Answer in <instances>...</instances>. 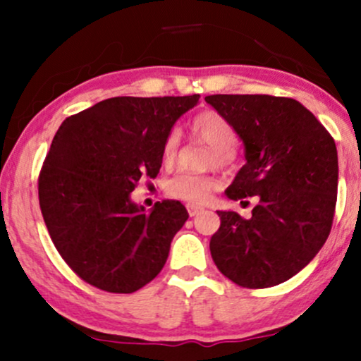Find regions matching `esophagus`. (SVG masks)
<instances>
[{"mask_svg": "<svg viewBox=\"0 0 361 361\" xmlns=\"http://www.w3.org/2000/svg\"><path fill=\"white\" fill-rule=\"evenodd\" d=\"M186 210H188V215H190V217H195V215H197L198 212H200L202 207H200V205H193V204H190V205H186Z\"/></svg>", "mask_w": 361, "mask_h": 361, "instance_id": "esophagus-1", "label": "esophagus"}]
</instances>
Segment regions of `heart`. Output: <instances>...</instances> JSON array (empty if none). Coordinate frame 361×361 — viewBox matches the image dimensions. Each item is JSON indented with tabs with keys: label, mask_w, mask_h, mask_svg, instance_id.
<instances>
[{
	"label": "heart",
	"mask_w": 361,
	"mask_h": 361,
	"mask_svg": "<svg viewBox=\"0 0 361 361\" xmlns=\"http://www.w3.org/2000/svg\"><path fill=\"white\" fill-rule=\"evenodd\" d=\"M192 135L200 142L210 146L209 164H217L219 168H227L234 163V149L238 146V134L231 122L219 111L205 110L190 120ZM181 135L176 128L168 132L164 137L161 156L166 164L175 161L180 149ZM217 186V180L209 173L181 171L166 183L168 197L188 204H204Z\"/></svg>",
	"instance_id": "1"
}]
</instances>
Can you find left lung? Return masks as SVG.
Instances as JSON below:
<instances>
[{
    "label": "left lung",
    "mask_w": 361,
    "mask_h": 361,
    "mask_svg": "<svg viewBox=\"0 0 361 361\" xmlns=\"http://www.w3.org/2000/svg\"><path fill=\"white\" fill-rule=\"evenodd\" d=\"M246 146L247 163L226 190L231 200L258 198L250 219L221 212L210 255L224 276L244 288H268L297 275L333 226L338 193L334 139L293 98L210 94Z\"/></svg>",
    "instance_id": "left-lung-1"
}]
</instances>
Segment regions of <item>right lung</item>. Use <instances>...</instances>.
Instances as JSON below:
<instances>
[{
	"mask_svg": "<svg viewBox=\"0 0 361 361\" xmlns=\"http://www.w3.org/2000/svg\"><path fill=\"white\" fill-rule=\"evenodd\" d=\"M192 97H115L62 122L39 175V204L54 246L93 287L132 293L154 280L188 219L183 204L130 202L159 173L164 137Z\"/></svg>",
	"mask_w": 361,
	"mask_h": 361,
	"instance_id": "right-lung-1",
	"label": "right lung"
}]
</instances>
